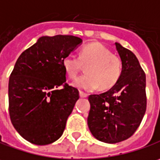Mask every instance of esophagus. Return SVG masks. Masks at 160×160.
Here are the masks:
<instances>
[{"mask_svg": "<svg viewBox=\"0 0 160 160\" xmlns=\"http://www.w3.org/2000/svg\"><path fill=\"white\" fill-rule=\"evenodd\" d=\"M80 98H87L88 97V94L83 92V91H80Z\"/></svg>", "mask_w": 160, "mask_h": 160, "instance_id": "34e87169", "label": "esophagus"}]
</instances>
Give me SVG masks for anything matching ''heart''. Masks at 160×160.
<instances>
[{"instance_id":"obj_1","label":"heart","mask_w":160,"mask_h":160,"mask_svg":"<svg viewBox=\"0 0 160 160\" xmlns=\"http://www.w3.org/2000/svg\"><path fill=\"white\" fill-rule=\"evenodd\" d=\"M86 67V74L73 82L77 88L85 90L108 89L113 87L122 74V61L118 56L112 55L104 45L90 43L84 46L79 53L66 55L61 60L62 69L70 79H75L82 68Z\"/></svg>"}]
</instances>
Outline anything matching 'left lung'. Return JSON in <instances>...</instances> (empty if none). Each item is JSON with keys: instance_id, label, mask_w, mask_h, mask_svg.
<instances>
[{"instance_id": "obj_1", "label": "left lung", "mask_w": 160, "mask_h": 160, "mask_svg": "<svg viewBox=\"0 0 160 160\" xmlns=\"http://www.w3.org/2000/svg\"><path fill=\"white\" fill-rule=\"evenodd\" d=\"M122 61V74L108 91L90 95L88 126L99 141L114 144L131 137L147 108L146 75L135 54L115 42Z\"/></svg>"}]
</instances>
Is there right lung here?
Here are the masks:
<instances>
[{
  "mask_svg": "<svg viewBox=\"0 0 160 160\" xmlns=\"http://www.w3.org/2000/svg\"><path fill=\"white\" fill-rule=\"evenodd\" d=\"M81 42L71 35L42 36L18 58L9 80V113L27 141L48 145L62 135L80 96L65 83L61 60Z\"/></svg>",
  "mask_w": 160,
  "mask_h": 160,
  "instance_id": "add662e5",
  "label": "right lung"
}]
</instances>
